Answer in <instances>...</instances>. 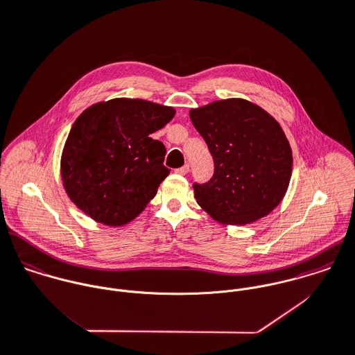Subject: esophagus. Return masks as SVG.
I'll return each mask as SVG.
<instances>
[{"label":"esophagus","instance_id":"1","mask_svg":"<svg viewBox=\"0 0 355 355\" xmlns=\"http://www.w3.org/2000/svg\"><path fill=\"white\" fill-rule=\"evenodd\" d=\"M189 171H190V165H189V164L183 165L182 168H178V169H175V172H176V173H179V175H186Z\"/></svg>","mask_w":355,"mask_h":355}]
</instances>
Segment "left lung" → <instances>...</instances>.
<instances>
[{
  "mask_svg": "<svg viewBox=\"0 0 355 355\" xmlns=\"http://www.w3.org/2000/svg\"><path fill=\"white\" fill-rule=\"evenodd\" d=\"M190 119L214 157L208 183H194L198 205L222 225L253 223L282 201L292 176V150L281 125L245 99L191 109Z\"/></svg>",
  "mask_w": 355,
  "mask_h": 355,
  "instance_id": "obj_1",
  "label": "left lung"
}]
</instances>
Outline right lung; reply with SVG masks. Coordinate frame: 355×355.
Wrapping results in <instances>:
<instances>
[{"label":"right lung","instance_id":"1","mask_svg":"<svg viewBox=\"0 0 355 355\" xmlns=\"http://www.w3.org/2000/svg\"><path fill=\"white\" fill-rule=\"evenodd\" d=\"M175 109L117 98L84 110L63 147L60 175L69 198L98 223L119 227L139 216L169 175L165 146L150 137Z\"/></svg>","mask_w":355,"mask_h":355}]
</instances>
